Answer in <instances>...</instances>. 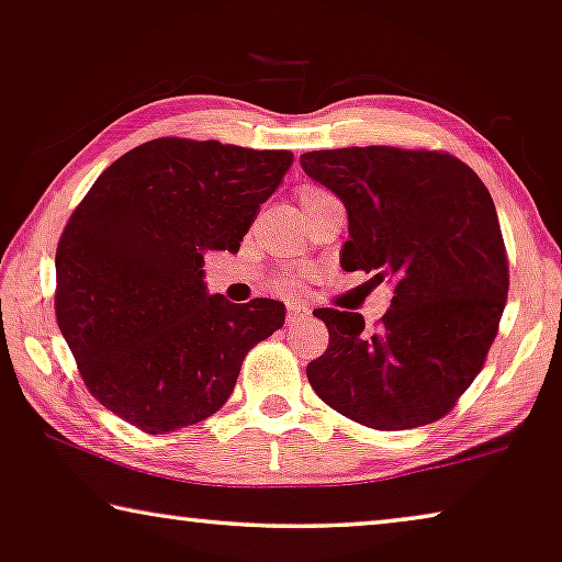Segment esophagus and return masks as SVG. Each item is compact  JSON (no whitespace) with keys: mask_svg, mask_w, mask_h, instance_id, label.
I'll return each mask as SVG.
<instances>
[{"mask_svg":"<svg viewBox=\"0 0 562 562\" xmlns=\"http://www.w3.org/2000/svg\"><path fill=\"white\" fill-rule=\"evenodd\" d=\"M307 317H310V310L305 305H297V303L288 305V325H290V328H292V325L305 323Z\"/></svg>","mask_w":562,"mask_h":562,"instance_id":"esophagus-1","label":"esophagus"}]
</instances>
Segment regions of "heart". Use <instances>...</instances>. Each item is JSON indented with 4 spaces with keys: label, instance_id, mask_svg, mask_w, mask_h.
<instances>
[{
    "label": "heart",
    "instance_id": "1",
    "mask_svg": "<svg viewBox=\"0 0 562 562\" xmlns=\"http://www.w3.org/2000/svg\"><path fill=\"white\" fill-rule=\"evenodd\" d=\"M325 196H330V194H328V191H323L321 187H303V189L297 191L300 206H303V209H307L310 204H315V201H321V199H325ZM282 284H284V288H290L292 282H290V280H284Z\"/></svg>",
    "mask_w": 562,
    "mask_h": 562
}]
</instances>
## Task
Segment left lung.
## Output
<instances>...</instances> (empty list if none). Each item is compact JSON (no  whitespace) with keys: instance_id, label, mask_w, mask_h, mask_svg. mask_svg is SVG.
<instances>
[{"instance_id":"obj_1","label":"left lung","mask_w":562,"mask_h":562,"mask_svg":"<svg viewBox=\"0 0 562 562\" xmlns=\"http://www.w3.org/2000/svg\"><path fill=\"white\" fill-rule=\"evenodd\" d=\"M300 166L346 206L342 270L393 284L379 330L361 313L313 310L330 342L307 363L310 386L371 429L437 422L482 371L507 303L495 201L467 164L439 150H310Z\"/></svg>"}]
</instances>
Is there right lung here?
I'll return each instance as SVG.
<instances>
[{"label": "right lung", "mask_w": 562, "mask_h": 562, "mask_svg": "<svg viewBox=\"0 0 562 562\" xmlns=\"http://www.w3.org/2000/svg\"><path fill=\"white\" fill-rule=\"evenodd\" d=\"M290 150L156 138L123 154L75 209L55 255V315L90 393L146 434L204 422L245 356L284 323L270 297L209 295L204 255L239 252Z\"/></svg>", "instance_id": "obj_1"}]
</instances>
